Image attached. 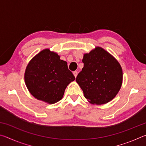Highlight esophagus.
<instances>
[{
    "label": "esophagus",
    "instance_id": "obj_1",
    "mask_svg": "<svg viewBox=\"0 0 146 146\" xmlns=\"http://www.w3.org/2000/svg\"><path fill=\"white\" fill-rule=\"evenodd\" d=\"M73 75H74V76H75V77L76 78V76H77V75H78V72L76 71H73Z\"/></svg>",
    "mask_w": 146,
    "mask_h": 146
}]
</instances>
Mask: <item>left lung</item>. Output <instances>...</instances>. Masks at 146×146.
Returning a JSON list of instances; mask_svg holds the SVG:
<instances>
[{
  "mask_svg": "<svg viewBox=\"0 0 146 146\" xmlns=\"http://www.w3.org/2000/svg\"><path fill=\"white\" fill-rule=\"evenodd\" d=\"M84 68L76 82L92 104L101 105L115 97L122 84V70L117 59L100 47L84 55Z\"/></svg>",
  "mask_w": 146,
  "mask_h": 146,
  "instance_id": "1",
  "label": "left lung"
}]
</instances>
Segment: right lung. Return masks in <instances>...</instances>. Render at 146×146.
<instances>
[{"label":"right lung","instance_id":"add662e5","mask_svg":"<svg viewBox=\"0 0 146 146\" xmlns=\"http://www.w3.org/2000/svg\"><path fill=\"white\" fill-rule=\"evenodd\" d=\"M66 61L49 49L39 52L27 66L24 80L33 97L48 104H55L63 97L66 87L75 80Z\"/></svg>","mask_w":146,"mask_h":146}]
</instances>
